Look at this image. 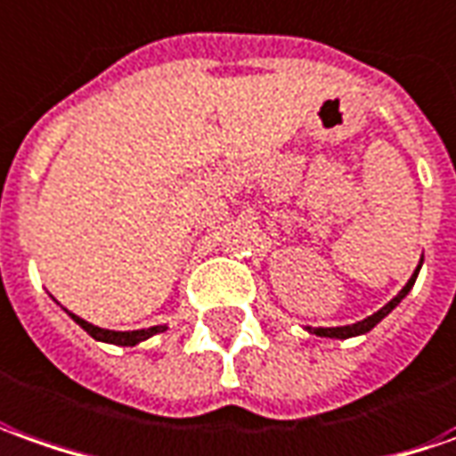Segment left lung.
Here are the masks:
<instances>
[{"label":"left lung","instance_id":"obj_1","mask_svg":"<svg viewBox=\"0 0 456 456\" xmlns=\"http://www.w3.org/2000/svg\"><path fill=\"white\" fill-rule=\"evenodd\" d=\"M422 260H425V258H422ZM422 260H419V265H417V270L412 273V278L407 281V285L402 288L400 293L395 295V297H392L387 305L379 307L378 313H372L370 318L360 320V322H353V325H342V328H307V332H313V335H320V338H335V340H347V338H354V335H365V332H370V330L378 325L379 320L387 318L392 310L400 305L402 300H404V295L412 290L414 281H417V273H419V268H422Z\"/></svg>","mask_w":456,"mask_h":456}]
</instances>
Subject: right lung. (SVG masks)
I'll return each instance as SVG.
<instances>
[{"label": "right lung", "instance_id": "1", "mask_svg": "<svg viewBox=\"0 0 456 456\" xmlns=\"http://www.w3.org/2000/svg\"><path fill=\"white\" fill-rule=\"evenodd\" d=\"M69 315H71V320H74L77 325H81V328L86 330L94 340L111 342V345H121V347H134V345H138V342L149 340V338H153V335H159V332H163V330H166V325H153V328L126 330V332H118V330L96 328V325H91V322H86L84 318H78V315H74V313H69Z\"/></svg>", "mask_w": 456, "mask_h": 456}]
</instances>
